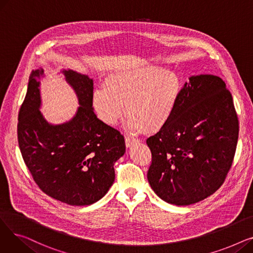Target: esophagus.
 <instances>
[{
    "instance_id": "esophagus-1",
    "label": "esophagus",
    "mask_w": 253,
    "mask_h": 253,
    "mask_svg": "<svg viewBox=\"0 0 253 253\" xmlns=\"http://www.w3.org/2000/svg\"><path fill=\"white\" fill-rule=\"evenodd\" d=\"M125 142H126V147H127V148H130V147H132V145H133L134 143L139 142V140L136 139V138H134V137L126 136V137H125Z\"/></svg>"
}]
</instances>
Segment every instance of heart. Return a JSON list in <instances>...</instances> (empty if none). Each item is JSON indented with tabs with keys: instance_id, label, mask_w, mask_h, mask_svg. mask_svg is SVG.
Here are the masks:
<instances>
[{
	"instance_id": "1",
	"label": "heart",
	"mask_w": 253,
	"mask_h": 253,
	"mask_svg": "<svg viewBox=\"0 0 253 253\" xmlns=\"http://www.w3.org/2000/svg\"><path fill=\"white\" fill-rule=\"evenodd\" d=\"M182 91L179 75L158 65L116 71L106 77L104 87L94 90L92 101L98 117L114 125L126 112L132 131H156L174 115Z\"/></svg>"
}]
</instances>
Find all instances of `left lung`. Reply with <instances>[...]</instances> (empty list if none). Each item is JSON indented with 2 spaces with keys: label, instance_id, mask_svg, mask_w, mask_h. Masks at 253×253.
Listing matches in <instances>:
<instances>
[{
  "label": "left lung",
  "instance_id": "1",
  "mask_svg": "<svg viewBox=\"0 0 253 253\" xmlns=\"http://www.w3.org/2000/svg\"><path fill=\"white\" fill-rule=\"evenodd\" d=\"M239 135L233 97L213 75L189 78L170 121L149 137L151 188L167 203L204 200L223 183Z\"/></svg>",
  "mask_w": 253,
  "mask_h": 253
}]
</instances>
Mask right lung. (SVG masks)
<instances>
[{
    "instance_id": "1",
    "label": "right lung",
    "mask_w": 253,
    "mask_h": 253,
    "mask_svg": "<svg viewBox=\"0 0 253 253\" xmlns=\"http://www.w3.org/2000/svg\"><path fill=\"white\" fill-rule=\"evenodd\" d=\"M61 74L78 98L75 116L61 124L47 121L40 111L44 71H33L18 115L19 149L45 194L73 206L91 205L113 185L114 164L125 154V140L94 114L93 80L70 69Z\"/></svg>"
}]
</instances>
